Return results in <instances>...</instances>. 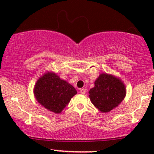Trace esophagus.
Segmentation results:
<instances>
[{"instance_id":"esophagus-1","label":"esophagus","mask_w":154,"mask_h":154,"mask_svg":"<svg viewBox=\"0 0 154 154\" xmlns=\"http://www.w3.org/2000/svg\"><path fill=\"white\" fill-rule=\"evenodd\" d=\"M80 92H81L82 94H85L86 92V90L85 89H81L80 90Z\"/></svg>"}]
</instances>
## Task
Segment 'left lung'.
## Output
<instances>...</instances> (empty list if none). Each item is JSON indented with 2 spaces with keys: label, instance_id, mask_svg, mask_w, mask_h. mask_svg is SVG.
I'll return each mask as SVG.
<instances>
[{
  "label": "left lung",
  "instance_id": "8db88e82",
  "mask_svg": "<svg viewBox=\"0 0 154 154\" xmlns=\"http://www.w3.org/2000/svg\"><path fill=\"white\" fill-rule=\"evenodd\" d=\"M89 94L94 106L101 112L107 113L121 104L125 97L126 89L121 80L114 75L101 73Z\"/></svg>",
  "mask_w": 154,
  "mask_h": 154
}]
</instances>
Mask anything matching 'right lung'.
<instances>
[{
  "label": "right lung",
  "instance_id": "add662e5",
  "mask_svg": "<svg viewBox=\"0 0 154 154\" xmlns=\"http://www.w3.org/2000/svg\"><path fill=\"white\" fill-rule=\"evenodd\" d=\"M33 92L40 104L48 110L60 113L77 91L71 84L60 79L56 73L48 72L38 80Z\"/></svg>",
  "mask_w": 154,
  "mask_h": 154
}]
</instances>
